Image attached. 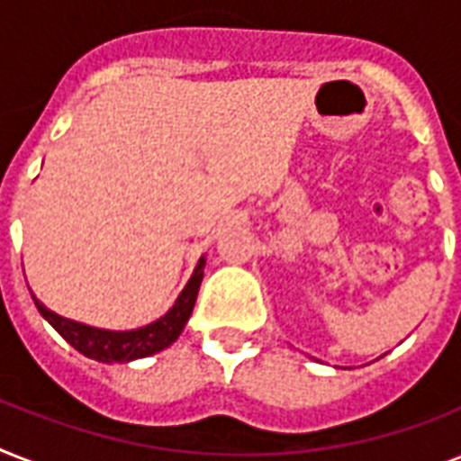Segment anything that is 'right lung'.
I'll return each mask as SVG.
<instances>
[{
    "label": "right lung",
    "instance_id": "obj_1",
    "mask_svg": "<svg viewBox=\"0 0 461 461\" xmlns=\"http://www.w3.org/2000/svg\"><path fill=\"white\" fill-rule=\"evenodd\" d=\"M203 267H205V256L198 258L194 275L188 277L186 287L181 289V294L176 296L174 306L162 318L136 330L93 328V325H86V322L71 321V318L54 313L35 294H32V302L38 306L40 315L74 349L81 351L83 357L95 358L100 364H129V361H136V358L153 357V354L167 349L169 344L179 339L181 330L186 328L188 318H191L198 289H201Z\"/></svg>",
    "mask_w": 461,
    "mask_h": 461
}]
</instances>
